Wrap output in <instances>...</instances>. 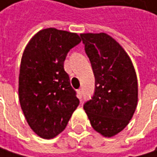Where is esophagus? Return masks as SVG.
<instances>
[{"instance_id": "1", "label": "esophagus", "mask_w": 157, "mask_h": 157, "mask_svg": "<svg viewBox=\"0 0 157 157\" xmlns=\"http://www.w3.org/2000/svg\"><path fill=\"white\" fill-rule=\"evenodd\" d=\"M82 95H83V90L82 89H79V90H78V98L82 99Z\"/></svg>"}]
</instances>
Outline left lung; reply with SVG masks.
Returning <instances> with one entry per match:
<instances>
[{"label": "left lung", "mask_w": 157, "mask_h": 157, "mask_svg": "<svg viewBox=\"0 0 157 157\" xmlns=\"http://www.w3.org/2000/svg\"><path fill=\"white\" fill-rule=\"evenodd\" d=\"M95 76V92L84 105L92 128L105 137L121 132L137 105V79L132 60L105 33L80 35Z\"/></svg>", "instance_id": "obj_1"}]
</instances>
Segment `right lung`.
<instances>
[{"instance_id":"1","label":"right lung","mask_w":157,"mask_h":157,"mask_svg":"<svg viewBox=\"0 0 157 157\" xmlns=\"http://www.w3.org/2000/svg\"><path fill=\"white\" fill-rule=\"evenodd\" d=\"M80 42L76 33L46 28L24 49L19 76L20 104L31 129L45 140L63 132L79 105L64 61Z\"/></svg>"}]
</instances>
